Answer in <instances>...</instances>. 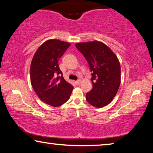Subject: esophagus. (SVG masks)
<instances>
[{"label": "esophagus", "mask_w": 153, "mask_h": 153, "mask_svg": "<svg viewBox=\"0 0 153 153\" xmlns=\"http://www.w3.org/2000/svg\"><path fill=\"white\" fill-rule=\"evenodd\" d=\"M81 82H82V81H81V79H78V80H77V81H76V84H81Z\"/></svg>", "instance_id": "obj_1"}]
</instances>
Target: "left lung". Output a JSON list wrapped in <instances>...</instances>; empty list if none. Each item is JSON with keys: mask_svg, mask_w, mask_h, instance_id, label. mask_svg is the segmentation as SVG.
<instances>
[{"mask_svg": "<svg viewBox=\"0 0 153 153\" xmlns=\"http://www.w3.org/2000/svg\"><path fill=\"white\" fill-rule=\"evenodd\" d=\"M92 71V89L86 93L88 102L100 108L112 101L121 83V67L117 56L98 41L76 44Z\"/></svg>", "mask_w": 153, "mask_h": 153, "instance_id": "8db88e82", "label": "left lung"}]
</instances>
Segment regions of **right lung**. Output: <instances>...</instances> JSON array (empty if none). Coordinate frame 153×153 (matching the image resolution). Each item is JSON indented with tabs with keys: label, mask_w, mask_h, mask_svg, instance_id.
I'll return each instance as SVG.
<instances>
[{
	"label": "right lung",
	"mask_w": 153,
	"mask_h": 153,
	"mask_svg": "<svg viewBox=\"0 0 153 153\" xmlns=\"http://www.w3.org/2000/svg\"><path fill=\"white\" fill-rule=\"evenodd\" d=\"M70 43L52 39L41 45L33 56L30 79L33 89L46 104L59 107L69 99L73 86L63 78L58 61Z\"/></svg>",
	"instance_id": "right-lung-1"
}]
</instances>
